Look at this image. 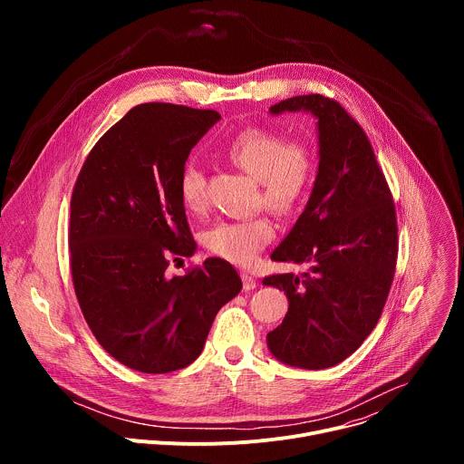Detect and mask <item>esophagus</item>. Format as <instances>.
Instances as JSON below:
<instances>
[{
	"instance_id": "34e87169",
	"label": "esophagus",
	"mask_w": 464,
	"mask_h": 464,
	"mask_svg": "<svg viewBox=\"0 0 464 464\" xmlns=\"http://www.w3.org/2000/svg\"><path fill=\"white\" fill-rule=\"evenodd\" d=\"M242 285H244V290H246V292L256 288V281H255L251 276H247V274H242Z\"/></svg>"
}]
</instances>
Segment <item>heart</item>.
Returning a JSON list of instances; mask_svg holds the SVG:
<instances>
[{
	"instance_id": "heart-1",
	"label": "heart",
	"mask_w": 464,
	"mask_h": 464,
	"mask_svg": "<svg viewBox=\"0 0 464 464\" xmlns=\"http://www.w3.org/2000/svg\"><path fill=\"white\" fill-rule=\"evenodd\" d=\"M227 158L256 179V204L277 215H292L303 204L315 172V156L303 140H286L279 130L266 126L246 128L229 141ZM179 200L192 215L208 209V178L196 163L181 169ZM276 227L266 217L217 222L204 233L209 253L237 264L253 262L274 238Z\"/></svg>"
}]
</instances>
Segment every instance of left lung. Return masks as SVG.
Returning a JSON list of instances; mask_svg holds the SVG:
<instances>
[{"label": "left lung", "instance_id": "left-lung-1", "mask_svg": "<svg viewBox=\"0 0 464 464\" xmlns=\"http://www.w3.org/2000/svg\"><path fill=\"white\" fill-rule=\"evenodd\" d=\"M297 110L317 117L319 169L304 211L272 253V260L306 270L262 281L290 301L268 347L286 365L326 369L351 356L376 326L394 277L399 227L391 188L358 121L319 93L272 106V113Z\"/></svg>", "mask_w": 464, "mask_h": 464}]
</instances>
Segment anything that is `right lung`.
Instances as JSON below:
<instances>
[{
    "instance_id": "1",
    "label": "right lung",
    "mask_w": 464,
    "mask_h": 464,
    "mask_svg": "<svg viewBox=\"0 0 464 464\" xmlns=\"http://www.w3.org/2000/svg\"><path fill=\"white\" fill-rule=\"evenodd\" d=\"M218 119L215 110L169 102L134 106L95 143L75 181V295L102 349L134 371L190 365L218 310L242 290L237 270L217 256L185 276L165 274L172 256L196 249L178 181Z\"/></svg>"
}]
</instances>
